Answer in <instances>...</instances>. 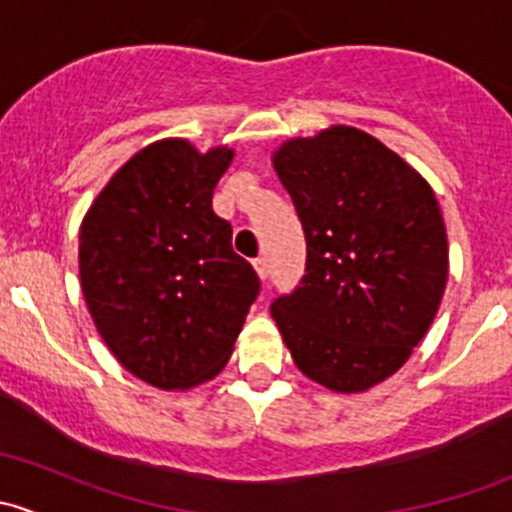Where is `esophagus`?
<instances>
[{
    "label": "esophagus",
    "mask_w": 512,
    "mask_h": 512,
    "mask_svg": "<svg viewBox=\"0 0 512 512\" xmlns=\"http://www.w3.org/2000/svg\"><path fill=\"white\" fill-rule=\"evenodd\" d=\"M252 267H255L257 277L265 282L267 280V260H265V257H257V260H252Z\"/></svg>",
    "instance_id": "1"
}]
</instances>
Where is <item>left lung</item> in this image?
Returning a JSON list of instances; mask_svg holds the SVG:
<instances>
[{
    "mask_svg": "<svg viewBox=\"0 0 512 512\" xmlns=\"http://www.w3.org/2000/svg\"><path fill=\"white\" fill-rule=\"evenodd\" d=\"M304 237L302 287L272 302L294 364L334 394L394 376L431 327L448 237L428 180L361 128H322L272 153Z\"/></svg>",
    "mask_w": 512,
    "mask_h": 512,
    "instance_id": "8db88e82",
    "label": "left lung"
}]
</instances>
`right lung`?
Instances as JSON below:
<instances>
[{"label": "right lung", "mask_w": 512, "mask_h": 512, "mask_svg": "<svg viewBox=\"0 0 512 512\" xmlns=\"http://www.w3.org/2000/svg\"><path fill=\"white\" fill-rule=\"evenodd\" d=\"M235 151L188 138L141 148L111 175L79 230V277L118 364L160 391L215 379L235 349L260 280L232 250L213 190Z\"/></svg>", "instance_id": "1"}]
</instances>
